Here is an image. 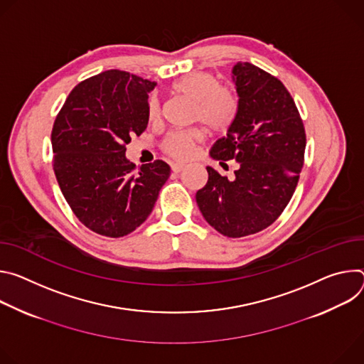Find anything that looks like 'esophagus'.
Listing matches in <instances>:
<instances>
[{
    "instance_id": "1",
    "label": "esophagus",
    "mask_w": 364,
    "mask_h": 364,
    "mask_svg": "<svg viewBox=\"0 0 364 364\" xmlns=\"http://www.w3.org/2000/svg\"><path fill=\"white\" fill-rule=\"evenodd\" d=\"M183 168H185L183 164H172V171L173 172H181Z\"/></svg>"
}]
</instances>
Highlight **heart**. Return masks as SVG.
<instances>
[{
    "label": "heart",
    "instance_id": "b5f03b06",
    "mask_svg": "<svg viewBox=\"0 0 364 364\" xmlns=\"http://www.w3.org/2000/svg\"><path fill=\"white\" fill-rule=\"evenodd\" d=\"M172 91L193 102V118L214 132L225 130L234 118L235 101L230 90L220 87L218 79L207 72L188 73L172 84ZM159 115V101L153 97L149 101V117ZM204 134L199 129H189L169 134L164 143L165 150L176 159L192 156L196 143Z\"/></svg>",
    "mask_w": 364,
    "mask_h": 364
}]
</instances>
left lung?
Listing matches in <instances>:
<instances>
[{"instance_id": "obj_1", "label": "left lung", "mask_w": 364, "mask_h": 364, "mask_svg": "<svg viewBox=\"0 0 364 364\" xmlns=\"http://www.w3.org/2000/svg\"><path fill=\"white\" fill-rule=\"evenodd\" d=\"M237 108L227 136L210 156L234 159V178L207 166L208 182L195 195L199 211L218 232L238 238L276 221L291 200L304 166L305 129L298 108L280 80L238 62L231 70Z\"/></svg>"}]
</instances>
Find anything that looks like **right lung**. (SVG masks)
Returning a JSON list of instances; mask_svg holds the SVG:
<instances>
[{
	"instance_id": "obj_1",
	"label": "right lung",
	"mask_w": 364,
	"mask_h": 364,
	"mask_svg": "<svg viewBox=\"0 0 364 364\" xmlns=\"http://www.w3.org/2000/svg\"><path fill=\"white\" fill-rule=\"evenodd\" d=\"M154 82L124 70H105L77 84L59 111L53 130V169L66 203L85 227L124 237L150 215L171 175L164 160L136 165L126 144L149 123Z\"/></svg>"
}]
</instances>
